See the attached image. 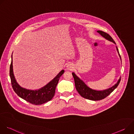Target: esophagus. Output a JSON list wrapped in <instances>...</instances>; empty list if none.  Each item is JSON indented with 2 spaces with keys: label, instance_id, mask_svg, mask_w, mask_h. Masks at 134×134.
<instances>
[{
  "label": "esophagus",
  "instance_id": "1",
  "mask_svg": "<svg viewBox=\"0 0 134 134\" xmlns=\"http://www.w3.org/2000/svg\"><path fill=\"white\" fill-rule=\"evenodd\" d=\"M74 68V66L72 64H69L67 65V69L68 70H72Z\"/></svg>",
  "mask_w": 134,
  "mask_h": 134
}]
</instances>
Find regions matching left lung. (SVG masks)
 Listing matches in <instances>:
<instances>
[{"instance_id": "left-lung-1", "label": "left lung", "mask_w": 134, "mask_h": 134, "mask_svg": "<svg viewBox=\"0 0 134 134\" xmlns=\"http://www.w3.org/2000/svg\"><path fill=\"white\" fill-rule=\"evenodd\" d=\"M98 33H99L102 36H103L104 37H105V39L107 40L112 41L114 43H115V42L113 40V39L111 37V36L108 34V33L102 31H97ZM117 50L118 51V52L119 53V55L121 59V57L119 52V50L117 47ZM72 75L73 76V77L75 81V87L76 90L81 95L82 97L84 98H85L86 99L93 100V101H98V100H101L107 97H108V95L112 93L114 90H115L117 87L118 86L120 81H121V78L119 79L117 83L113 85L112 87L107 89L103 91H96V90H94L92 89H91L89 88L82 80H81L77 76H76L74 72L72 73Z\"/></svg>"}]
</instances>
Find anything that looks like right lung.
<instances>
[{
    "mask_svg": "<svg viewBox=\"0 0 134 134\" xmlns=\"http://www.w3.org/2000/svg\"><path fill=\"white\" fill-rule=\"evenodd\" d=\"M12 63V59L10 65L9 75L12 87L18 96L34 105L43 104L50 101L53 98L54 95L56 86L58 84L60 76L64 72V70H62L51 82L43 87L39 90L32 91L22 88L17 84L13 74Z\"/></svg>",
    "mask_w": 134,
    "mask_h": 134,
    "instance_id": "right-lung-1",
    "label": "right lung"
}]
</instances>
